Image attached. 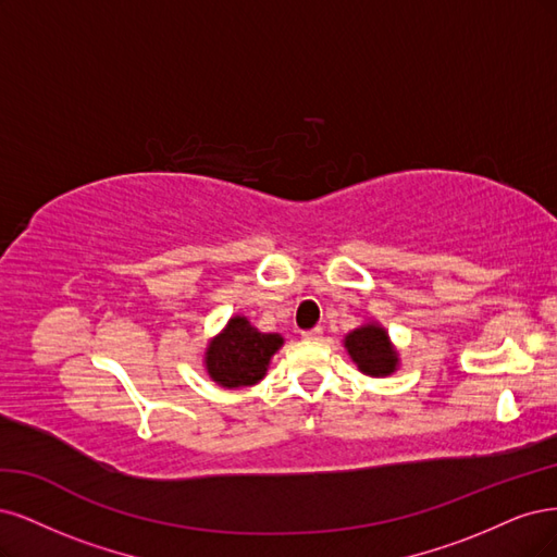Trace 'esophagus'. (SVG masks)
<instances>
[{
	"label": "esophagus",
	"instance_id": "1",
	"mask_svg": "<svg viewBox=\"0 0 557 557\" xmlns=\"http://www.w3.org/2000/svg\"><path fill=\"white\" fill-rule=\"evenodd\" d=\"M321 335H324V329H310V331H302V339H319Z\"/></svg>",
	"mask_w": 557,
	"mask_h": 557
}]
</instances>
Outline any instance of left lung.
<instances>
[{
  "label": "left lung",
  "instance_id": "8db88e82",
  "mask_svg": "<svg viewBox=\"0 0 557 557\" xmlns=\"http://www.w3.org/2000/svg\"><path fill=\"white\" fill-rule=\"evenodd\" d=\"M345 349L356 368L368 376H388L400 368V354L380 321H366L345 335Z\"/></svg>",
  "mask_w": 557,
  "mask_h": 557
}]
</instances>
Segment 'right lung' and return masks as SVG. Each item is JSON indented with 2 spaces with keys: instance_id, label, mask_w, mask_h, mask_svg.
<instances>
[{
  "instance_id": "add662e5",
  "label": "right lung",
  "mask_w": 557,
  "mask_h": 557,
  "mask_svg": "<svg viewBox=\"0 0 557 557\" xmlns=\"http://www.w3.org/2000/svg\"><path fill=\"white\" fill-rule=\"evenodd\" d=\"M284 345L280 333H261L243 314H233L226 326L210 337L203 351V368L210 380L222 388H245L259 384L271 358Z\"/></svg>"
}]
</instances>
